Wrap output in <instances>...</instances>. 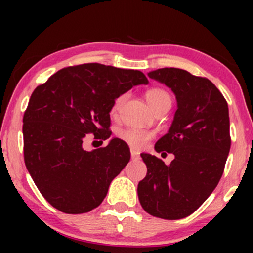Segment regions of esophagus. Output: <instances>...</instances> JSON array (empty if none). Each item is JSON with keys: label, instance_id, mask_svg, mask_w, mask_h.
Listing matches in <instances>:
<instances>
[{"label": "esophagus", "instance_id": "esophagus-1", "mask_svg": "<svg viewBox=\"0 0 253 253\" xmlns=\"http://www.w3.org/2000/svg\"><path fill=\"white\" fill-rule=\"evenodd\" d=\"M130 156H132V159H139L140 156H139V152L135 150H130Z\"/></svg>", "mask_w": 253, "mask_h": 253}]
</instances>
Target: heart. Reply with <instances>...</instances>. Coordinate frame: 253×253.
<instances>
[{
  "mask_svg": "<svg viewBox=\"0 0 253 253\" xmlns=\"http://www.w3.org/2000/svg\"><path fill=\"white\" fill-rule=\"evenodd\" d=\"M145 96H146L147 102H149L150 106L152 107V109L155 110L165 103H171V96L169 92L163 88H159V86L150 88L146 91V94H145ZM127 97H128V94H127V92H123V94L118 95V96L115 97V100L113 101L112 108H110V114H112V117L117 118L118 115L120 114ZM118 136L121 140H124L125 143L128 144L130 147H133L134 150H141L143 147L146 146V144L155 136V133L147 129L136 128V127H127V128L119 129Z\"/></svg>",
  "mask_w": 253,
  "mask_h": 253,
  "instance_id": "b5f03b06",
  "label": "heart"
}]
</instances>
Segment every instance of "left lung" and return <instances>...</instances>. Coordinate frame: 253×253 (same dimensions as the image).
Masks as SVG:
<instances>
[{
  "instance_id": "8db88e82",
  "label": "left lung",
  "mask_w": 253,
  "mask_h": 253,
  "mask_svg": "<svg viewBox=\"0 0 253 253\" xmlns=\"http://www.w3.org/2000/svg\"><path fill=\"white\" fill-rule=\"evenodd\" d=\"M149 77L175 92L177 108L169 132L156 143L157 152L175 155L170 165L141 153L146 177L138 184L141 207L167 220L193 214L215 189L231 149L228 106L208 78L177 68L152 71Z\"/></svg>"
}]
</instances>
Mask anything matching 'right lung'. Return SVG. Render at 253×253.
Segmentation results:
<instances>
[{
  "label": "right lung",
  "mask_w": 253,
  "mask_h": 253,
  "mask_svg": "<svg viewBox=\"0 0 253 253\" xmlns=\"http://www.w3.org/2000/svg\"><path fill=\"white\" fill-rule=\"evenodd\" d=\"M147 82L139 70L86 63L60 69L34 89L24 114V159L51 206L82 214L101 205L130 151L119 138L90 152L83 141L88 134L108 139L113 101Z\"/></svg>",
  "instance_id": "1"
}]
</instances>
